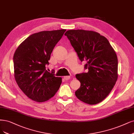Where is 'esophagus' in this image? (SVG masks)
I'll return each instance as SVG.
<instances>
[{"label":"esophagus","instance_id":"obj_1","mask_svg":"<svg viewBox=\"0 0 134 134\" xmlns=\"http://www.w3.org/2000/svg\"><path fill=\"white\" fill-rule=\"evenodd\" d=\"M64 79L65 80H68L70 79V76H65L64 77Z\"/></svg>","mask_w":134,"mask_h":134}]
</instances>
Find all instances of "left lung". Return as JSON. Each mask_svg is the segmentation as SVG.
I'll return each mask as SVG.
<instances>
[{
  "mask_svg": "<svg viewBox=\"0 0 134 134\" xmlns=\"http://www.w3.org/2000/svg\"><path fill=\"white\" fill-rule=\"evenodd\" d=\"M81 62L86 61L87 72L77 74L80 87L75 95L83 102L94 105L105 99L118 79V61L108 40L99 33L70 30L65 33Z\"/></svg>",
  "mask_w": 134,
  "mask_h": 134,
  "instance_id": "8db88e82",
  "label": "left lung"
}]
</instances>
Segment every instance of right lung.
<instances>
[{
    "label": "right lung",
    "mask_w": 134,
    "mask_h": 134,
    "mask_svg": "<svg viewBox=\"0 0 134 134\" xmlns=\"http://www.w3.org/2000/svg\"><path fill=\"white\" fill-rule=\"evenodd\" d=\"M66 31H43L31 34L18 47L13 57L14 76L18 85L28 98L38 102L54 96L62 78L48 71L50 55Z\"/></svg>",
    "instance_id": "1"
}]
</instances>
